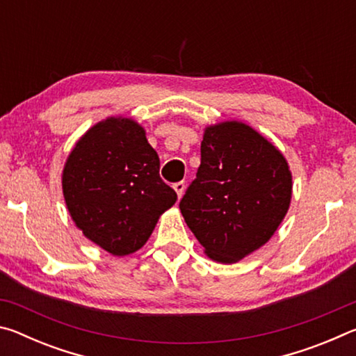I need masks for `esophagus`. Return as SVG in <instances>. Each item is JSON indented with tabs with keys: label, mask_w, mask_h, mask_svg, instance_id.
Here are the masks:
<instances>
[{
	"label": "esophagus",
	"mask_w": 356,
	"mask_h": 356,
	"mask_svg": "<svg viewBox=\"0 0 356 356\" xmlns=\"http://www.w3.org/2000/svg\"><path fill=\"white\" fill-rule=\"evenodd\" d=\"M172 188L176 190V193H177V196H179V197H182L184 191H185V182H176V184L172 185Z\"/></svg>",
	"instance_id": "34e87169"
}]
</instances>
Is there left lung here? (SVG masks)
<instances>
[{"label": "left lung", "mask_w": 356, "mask_h": 356, "mask_svg": "<svg viewBox=\"0 0 356 356\" xmlns=\"http://www.w3.org/2000/svg\"><path fill=\"white\" fill-rule=\"evenodd\" d=\"M291 196L282 154L250 125L231 120L204 131L201 165L179 207L207 256L234 264L268 242Z\"/></svg>", "instance_id": "left-lung-1"}]
</instances>
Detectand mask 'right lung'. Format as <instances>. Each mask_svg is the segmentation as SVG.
I'll return each mask as SVG.
<instances>
[{
  "instance_id": "1",
  "label": "right lung",
  "mask_w": 356,
  "mask_h": 356,
  "mask_svg": "<svg viewBox=\"0 0 356 356\" xmlns=\"http://www.w3.org/2000/svg\"><path fill=\"white\" fill-rule=\"evenodd\" d=\"M63 191L75 225L113 256L140 250L177 200L146 131L127 118H108L81 136L65 161Z\"/></svg>"
}]
</instances>
